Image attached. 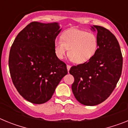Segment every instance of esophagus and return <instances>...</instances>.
I'll use <instances>...</instances> for the list:
<instances>
[{"label": "esophagus", "mask_w": 128, "mask_h": 128, "mask_svg": "<svg viewBox=\"0 0 128 128\" xmlns=\"http://www.w3.org/2000/svg\"><path fill=\"white\" fill-rule=\"evenodd\" d=\"M66 68H67L68 72H69L70 68V65H66Z\"/></svg>", "instance_id": "esophagus-1"}]
</instances>
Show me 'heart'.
Returning <instances> with one entry per match:
<instances>
[{
	"instance_id": "obj_1",
	"label": "heart",
	"mask_w": 128,
	"mask_h": 128,
	"mask_svg": "<svg viewBox=\"0 0 128 128\" xmlns=\"http://www.w3.org/2000/svg\"><path fill=\"white\" fill-rule=\"evenodd\" d=\"M98 48V39L92 32L78 29H72L62 34V39H56L54 51L59 59L64 58L68 50L69 58L80 64L88 61Z\"/></svg>"
}]
</instances>
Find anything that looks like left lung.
<instances>
[{
  "mask_svg": "<svg viewBox=\"0 0 128 128\" xmlns=\"http://www.w3.org/2000/svg\"><path fill=\"white\" fill-rule=\"evenodd\" d=\"M90 29L98 32V49L88 62L72 66L69 71L74 78L72 92L86 106L104 101L115 89L122 69V56L116 37L101 26H91Z\"/></svg>",
  "mask_w": 128,
  "mask_h": 128,
  "instance_id": "left-lung-1",
  "label": "left lung"
}]
</instances>
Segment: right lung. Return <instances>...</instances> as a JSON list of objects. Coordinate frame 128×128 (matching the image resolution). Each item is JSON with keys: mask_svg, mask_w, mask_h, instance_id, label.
Listing matches in <instances>:
<instances>
[{"mask_svg": "<svg viewBox=\"0 0 128 128\" xmlns=\"http://www.w3.org/2000/svg\"><path fill=\"white\" fill-rule=\"evenodd\" d=\"M62 29L57 22H33L20 31L10 49L9 68L13 84L26 100L43 104L51 99L66 65L54 51Z\"/></svg>", "mask_w": 128, "mask_h": 128, "instance_id": "obj_1", "label": "right lung"}]
</instances>
